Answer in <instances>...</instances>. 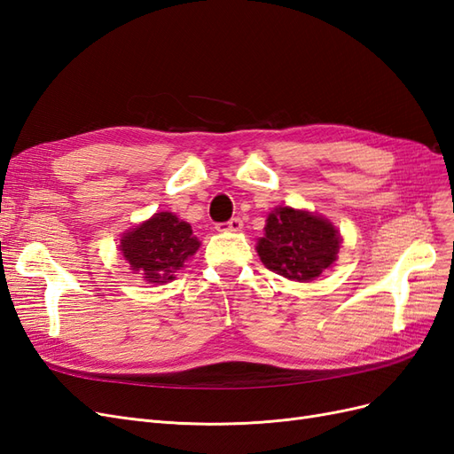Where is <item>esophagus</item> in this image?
I'll return each instance as SVG.
<instances>
[{"label":"esophagus","mask_w":454,"mask_h":454,"mask_svg":"<svg viewBox=\"0 0 454 454\" xmlns=\"http://www.w3.org/2000/svg\"><path fill=\"white\" fill-rule=\"evenodd\" d=\"M215 229L219 232H239L242 229V219L240 217H232L227 223H217Z\"/></svg>","instance_id":"obj_1"}]
</instances>
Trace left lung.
Wrapping results in <instances>:
<instances>
[{
  "label": "left lung",
  "instance_id": "1",
  "mask_svg": "<svg viewBox=\"0 0 454 454\" xmlns=\"http://www.w3.org/2000/svg\"><path fill=\"white\" fill-rule=\"evenodd\" d=\"M340 248V235L332 222L290 206L274 208L265 225V237L255 250L263 265L287 280L310 282L332 267Z\"/></svg>",
  "mask_w": 454,
  "mask_h": 454
}]
</instances>
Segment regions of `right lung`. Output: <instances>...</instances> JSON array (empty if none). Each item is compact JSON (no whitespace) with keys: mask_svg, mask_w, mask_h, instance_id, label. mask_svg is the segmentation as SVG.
<instances>
[{"mask_svg":"<svg viewBox=\"0 0 454 454\" xmlns=\"http://www.w3.org/2000/svg\"><path fill=\"white\" fill-rule=\"evenodd\" d=\"M199 239L184 219L172 212H159L136 229L127 231L119 250L130 270L147 284H167L176 278L189 257L199 250Z\"/></svg>","mask_w":454,"mask_h":454,"instance_id":"obj_1","label":"right lung"}]
</instances>
